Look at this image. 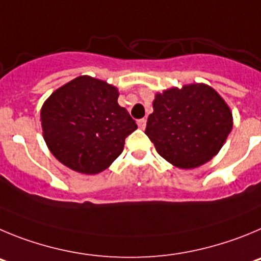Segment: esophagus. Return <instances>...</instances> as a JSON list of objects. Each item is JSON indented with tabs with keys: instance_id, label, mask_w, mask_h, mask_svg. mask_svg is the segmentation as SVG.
<instances>
[{
	"instance_id": "34e87169",
	"label": "esophagus",
	"mask_w": 261,
	"mask_h": 261,
	"mask_svg": "<svg viewBox=\"0 0 261 261\" xmlns=\"http://www.w3.org/2000/svg\"><path fill=\"white\" fill-rule=\"evenodd\" d=\"M138 126H139V128L144 130L145 126H147V119H145V118L139 119V121H138Z\"/></svg>"
}]
</instances>
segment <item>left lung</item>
Wrapping results in <instances>:
<instances>
[{
    "label": "left lung",
    "mask_w": 261,
    "mask_h": 261,
    "mask_svg": "<svg viewBox=\"0 0 261 261\" xmlns=\"http://www.w3.org/2000/svg\"><path fill=\"white\" fill-rule=\"evenodd\" d=\"M233 128L229 105L212 87L192 83L156 93L145 134L161 157L179 169L208 163Z\"/></svg>",
    "instance_id": "obj_1"
}]
</instances>
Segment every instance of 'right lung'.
<instances>
[{
	"instance_id": "add662e5",
	"label": "right lung",
	"mask_w": 261,
	"mask_h": 261,
	"mask_svg": "<svg viewBox=\"0 0 261 261\" xmlns=\"http://www.w3.org/2000/svg\"><path fill=\"white\" fill-rule=\"evenodd\" d=\"M118 88L82 75L51 93L41 107L43 136L51 154L71 170L97 174L122 153L138 128L118 105Z\"/></svg>"
}]
</instances>
